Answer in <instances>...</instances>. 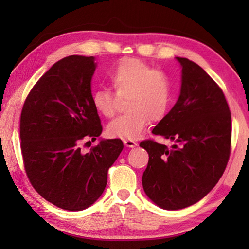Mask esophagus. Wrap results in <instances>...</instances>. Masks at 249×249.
I'll use <instances>...</instances> for the list:
<instances>
[{
  "instance_id": "esophagus-1",
  "label": "esophagus",
  "mask_w": 249,
  "mask_h": 249,
  "mask_svg": "<svg viewBox=\"0 0 249 249\" xmlns=\"http://www.w3.org/2000/svg\"><path fill=\"white\" fill-rule=\"evenodd\" d=\"M124 145L126 147H129V148H134V147L137 146V142H134V141H130V140H124Z\"/></svg>"
}]
</instances>
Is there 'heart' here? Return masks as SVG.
I'll use <instances>...</instances> for the list:
<instances>
[{"label": "heart", "mask_w": 249, "mask_h": 249, "mask_svg": "<svg viewBox=\"0 0 249 249\" xmlns=\"http://www.w3.org/2000/svg\"><path fill=\"white\" fill-rule=\"evenodd\" d=\"M108 81L119 96H127V114L117 117L107 126L111 137L137 140L150 120L159 121L166 115L171 99V84L168 75L154 70L146 62L125 58L108 72ZM92 104L104 117L116 112V98L107 89H98L92 94Z\"/></svg>", "instance_id": "obj_1"}]
</instances>
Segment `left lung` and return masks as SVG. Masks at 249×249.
I'll return each instance as SVG.
<instances>
[{
	"mask_svg": "<svg viewBox=\"0 0 249 249\" xmlns=\"http://www.w3.org/2000/svg\"><path fill=\"white\" fill-rule=\"evenodd\" d=\"M176 59L182 68L179 99L153 129L174 144H140L149 155L142 179L146 196L171 211L196 203L215 187L229 161L231 137V112L221 88L196 62Z\"/></svg>",
	"mask_w": 249,
	"mask_h": 249,
	"instance_id": "1",
	"label": "left lung"
}]
</instances>
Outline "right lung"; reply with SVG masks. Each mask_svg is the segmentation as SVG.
<instances>
[{"label":"right lung","mask_w":249,"mask_h":249,"mask_svg":"<svg viewBox=\"0 0 249 249\" xmlns=\"http://www.w3.org/2000/svg\"><path fill=\"white\" fill-rule=\"evenodd\" d=\"M94 60L73 54L57 61L29 92L20 114L28 179L45 200L68 211L89 208L102 196L108 168L124 147L119 138H100L89 153L80 148L102 133L92 104Z\"/></svg>","instance_id":"1"}]
</instances>
